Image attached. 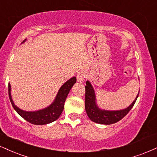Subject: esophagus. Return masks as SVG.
<instances>
[{
    "label": "esophagus",
    "mask_w": 157,
    "mask_h": 157,
    "mask_svg": "<svg viewBox=\"0 0 157 157\" xmlns=\"http://www.w3.org/2000/svg\"><path fill=\"white\" fill-rule=\"evenodd\" d=\"M86 73L84 72V71H81V72H78L76 75L77 82H79V83L84 82L85 78H86Z\"/></svg>",
    "instance_id": "1"
}]
</instances>
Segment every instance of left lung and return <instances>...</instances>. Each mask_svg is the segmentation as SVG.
<instances>
[{"mask_svg": "<svg viewBox=\"0 0 157 157\" xmlns=\"http://www.w3.org/2000/svg\"><path fill=\"white\" fill-rule=\"evenodd\" d=\"M86 94H85V110L91 121L100 124H111L117 123L129 113L135 103L138 95L128 107L117 111H108L100 108L97 103L95 92L92 85L89 81L86 82Z\"/></svg>", "mask_w": 157, "mask_h": 157, "instance_id": "left-lung-1", "label": "left lung"}]
</instances>
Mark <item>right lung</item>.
<instances>
[{
  "instance_id": "obj_1",
  "label": "right lung",
  "mask_w": 157,
  "mask_h": 157,
  "mask_svg": "<svg viewBox=\"0 0 157 157\" xmlns=\"http://www.w3.org/2000/svg\"><path fill=\"white\" fill-rule=\"evenodd\" d=\"M26 41L25 39L22 43ZM76 82V78L73 77L70 78L66 82L62 85L61 87L58 90V92L56 95L55 100L50 104L49 106L43 108V109L38 110L35 111H27L20 109L15 105L12 100L11 92V84H9V99L11 102L13 109L17 111V113L21 116L23 119H25L28 122L36 125H44L52 123L57 120L60 117L62 112L64 109L65 100H66L67 94L72 86Z\"/></svg>"
}]
</instances>
